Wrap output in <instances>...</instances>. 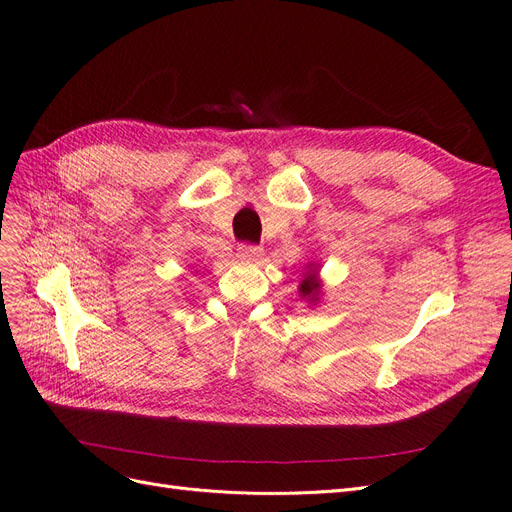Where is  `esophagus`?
Segmentation results:
<instances>
[{"mask_svg": "<svg viewBox=\"0 0 512 512\" xmlns=\"http://www.w3.org/2000/svg\"><path fill=\"white\" fill-rule=\"evenodd\" d=\"M260 254H262V248H258V245H250V243L237 245V258L241 260H256Z\"/></svg>", "mask_w": 512, "mask_h": 512, "instance_id": "34e87169", "label": "esophagus"}]
</instances>
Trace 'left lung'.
<instances>
[{
  "instance_id": "obj_1",
  "label": "left lung",
  "mask_w": 512,
  "mask_h": 512,
  "mask_svg": "<svg viewBox=\"0 0 512 512\" xmlns=\"http://www.w3.org/2000/svg\"><path fill=\"white\" fill-rule=\"evenodd\" d=\"M319 271H321V267L317 262H309V264H306V269H304L302 279H300V285H298L300 298L311 306L319 304V300L323 296V281L319 277Z\"/></svg>"
}]
</instances>
